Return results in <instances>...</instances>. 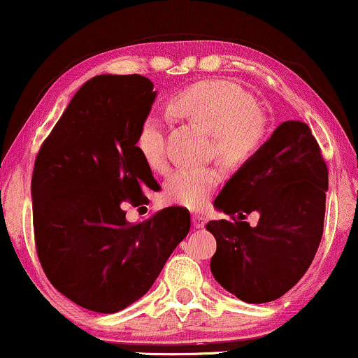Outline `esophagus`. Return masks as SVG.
Masks as SVG:
<instances>
[{
  "instance_id": "obj_1",
  "label": "esophagus",
  "mask_w": 358,
  "mask_h": 358,
  "mask_svg": "<svg viewBox=\"0 0 358 358\" xmlns=\"http://www.w3.org/2000/svg\"><path fill=\"white\" fill-rule=\"evenodd\" d=\"M192 221H193V226L194 228H203V226L206 224V216L205 215H198V213H194L192 216Z\"/></svg>"
}]
</instances>
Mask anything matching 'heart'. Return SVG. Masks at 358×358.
<instances>
[{
  "label": "heart",
  "mask_w": 358,
  "mask_h": 358,
  "mask_svg": "<svg viewBox=\"0 0 358 358\" xmlns=\"http://www.w3.org/2000/svg\"><path fill=\"white\" fill-rule=\"evenodd\" d=\"M169 112L211 134L216 155L226 164L250 160L266 138V120L255 99L228 83L203 80L189 85L170 99ZM137 148L152 170L165 169V132L157 117L150 115L142 122ZM220 180V171L213 166L178 169L166 180L165 196L175 205L198 210L206 205Z\"/></svg>",
  "instance_id": "1"
}]
</instances>
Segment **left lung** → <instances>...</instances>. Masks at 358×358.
I'll return each mask as SVG.
<instances>
[{"instance_id":"1","label":"left lung","mask_w":358,"mask_h":358,"mask_svg":"<svg viewBox=\"0 0 358 358\" xmlns=\"http://www.w3.org/2000/svg\"><path fill=\"white\" fill-rule=\"evenodd\" d=\"M329 171L309 125L286 120L226 182L213 205L236 221L215 220L211 274L248 304L284 296L309 269L324 231ZM256 210V227L241 222Z\"/></svg>"}]
</instances>
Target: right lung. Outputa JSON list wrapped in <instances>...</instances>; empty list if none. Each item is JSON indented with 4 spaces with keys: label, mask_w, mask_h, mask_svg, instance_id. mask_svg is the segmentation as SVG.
Masks as SVG:
<instances>
[{
    "label": "right lung",
    "mask_w": 358,
    "mask_h": 358,
    "mask_svg": "<svg viewBox=\"0 0 358 358\" xmlns=\"http://www.w3.org/2000/svg\"><path fill=\"white\" fill-rule=\"evenodd\" d=\"M155 97L143 76H96L36 157L31 198L41 266L84 309L114 314L145 296L189 231L182 206L137 224L125 220L127 205H147L145 192L160 188L137 148Z\"/></svg>",
    "instance_id": "right-lung-1"
}]
</instances>
